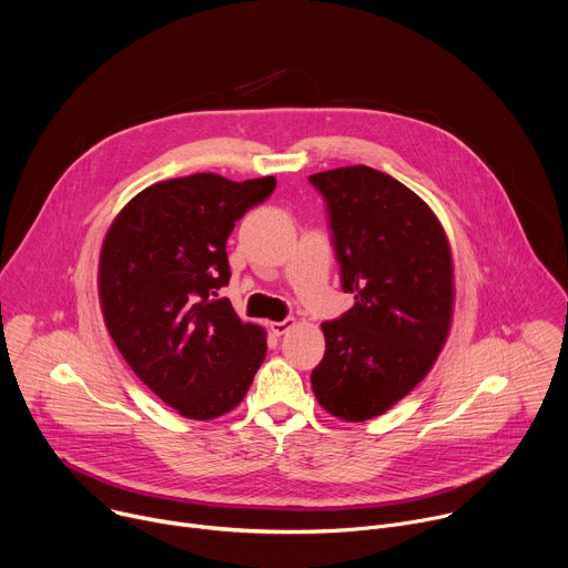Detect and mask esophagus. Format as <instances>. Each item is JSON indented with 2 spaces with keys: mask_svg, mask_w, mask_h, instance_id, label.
<instances>
[{
  "mask_svg": "<svg viewBox=\"0 0 568 568\" xmlns=\"http://www.w3.org/2000/svg\"><path fill=\"white\" fill-rule=\"evenodd\" d=\"M294 318L290 316V318H283V321H270V331L276 335V337H281V335H285L292 326H294Z\"/></svg>",
  "mask_w": 568,
  "mask_h": 568,
  "instance_id": "obj_1",
  "label": "esophagus"
}]
</instances>
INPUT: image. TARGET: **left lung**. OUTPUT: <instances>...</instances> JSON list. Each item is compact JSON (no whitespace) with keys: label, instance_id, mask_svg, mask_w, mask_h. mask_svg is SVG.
Instances as JSON below:
<instances>
[{"label":"left lung","instance_id":"obj_1","mask_svg":"<svg viewBox=\"0 0 568 568\" xmlns=\"http://www.w3.org/2000/svg\"><path fill=\"white\" fill-rule=\"evenodd\" d=\"M331 215L344 292L355 305L321 323L326 355L312 390L328 414L364 423L432 371L454 314V263L436 213L368 166L310 175Z\"/></svg>","mask_w":568,"mask_h":568}]
</instances>
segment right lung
Segmentation results:
<instances>
[{
  "instance_id": "right-lung-1",
  "label": "right lung",
  "mask_w": 568,
  "mask_h": 568,
  "mask_svg": "<svg viewBox=\"0 0 568 568\" xmlns=\"http://www.w3.org/2000/svg\"><path fill=\"white\" fill-rule=\"evenodd\" d=\"M274 178L215 173L156 182L114 217L101 250L105 326L134 375L191 420L229 414L267 355L265 331L242 323L217 290L231 278L226 237Z\"/></svg>"
}]
</instances>
